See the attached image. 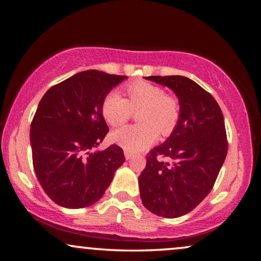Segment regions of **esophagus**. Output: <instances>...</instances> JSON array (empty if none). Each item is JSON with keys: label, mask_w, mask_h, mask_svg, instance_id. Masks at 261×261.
Listing matches in <instances>:
<instances>
[{"label": "esophagus", "mask_w": 261, "mask_h": 261, "mask_svg": "<svg viewBox=\"0 0 261 261\" xmlns=\"http://www.w3.org/2000/svg\"><path fill=\"white\" fill-rule=\"evenodd\" d=\"M124 155L126 160H131L132 156H134V153L130 152V151H124Z\"/></svg>", "instance_id": "1"}]
</instances>
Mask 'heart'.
Masks as SVG:
<instances>
[{
    "mask_svg": "<svg viewBox=\"0 0 261 261\" xmlns=\"http://www.w3.org/2000/svg\"><path fill=\"white\" fill-rule=\"evenodd\" d=\"M127 99L116 91L105 96L101 112L105 120L113 126H120L132 116L134 110L139 124L123 126L112 132L110 138L126 151L139 152L155 143L160 132L169 136L179 121L178 100L166 94L162 87L147 82L127 85Z\"/></svg>",
    "mask_w": 261,
    "mask_h": 261,
    "instance_id": "1",
    "label": "heart"
}]
</instances>
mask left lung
<instances>
[{"instance_id": "left-lung-1", "label": "left lung", "mask_w": 261, "mask_h": 261, "mask_svg": "<svg viewBox=\"0 0 261 261\" xmlns=\"http://www.w3.org/2000/svg\"><path fill=\"white\" fill-rule=\"evenodd\" d=\"M171 88L180 116L165 143L151 149L139 176L140 198L153 214L174 219L188 214L213 189L228 152L223 114L208 92L183 76H149ZM161 155L170 163L157 160Z\"/></svg>"}]
</instances>
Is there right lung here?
<instances>
[{"instance_id":"right-lung-1","label":"right lung","mask_w":261,"mask_h":261,"mask_svg":"<svg viewBox=\"0 0 261 261\" xmlns=\"http://www.w3.org/2000/svg\"><path fill=\"white\" fill-rule=\"evenodd\" d=\"M124 79L87 70L50 87L39 102L30 131L33 168L57 205L83 208L95 204L125 161L117 145L94 151L108 134L102 101Z\"/></svg>"}]
</instances>
